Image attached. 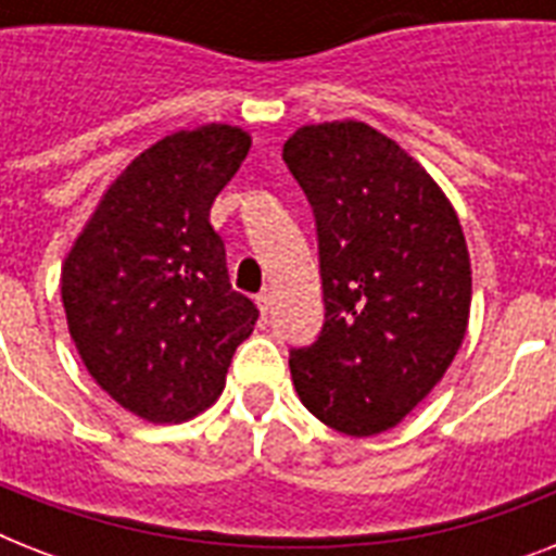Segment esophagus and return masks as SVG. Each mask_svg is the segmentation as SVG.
<instances>
[{
	"label": "esophagus",
	"mask_w": 556,
	"mask_h": 556,
	"mask_svg": "<svg viewBox=\"0 0 556 556\" xmlns=\"http://www.w3.org/2000/svg\"><path fill=\"white\" fill-rule=\"evenodd\" d=\"M270 303H274V300H270V291H262V294H256V305H260L262 314L270 312Z\"/></svg>",
	"instance_id": "obj_1"
}]
</instances>
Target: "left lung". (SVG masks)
<instances>
[{
  "label": "left lung",
  "instance_id": "8db88e82",
  "mask_svg": "<svg viewBox=\"0 0 556 556\" xmlns=\"http://www.w3.org/2000/svg\"><path fill=\"white\" fill-rule=\"evenodd\" d=\"M282 161L312 204L326 308L288 357L296 395L334 430L375 435L430 395L465 340V233L421 164L366 124L303 126Z\"/></svg>",
  "mask_w": 556,
  "mask_h": 556
}]
</instances>
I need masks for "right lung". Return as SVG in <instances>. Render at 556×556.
I'll return each mask as SVG.
<instances>
[{"label":"right lung","mask_w":556,"mask_h":556,"mask_svg":"<svg viewBox=\"0 0 556 556\" xmlns=\"http://www.w3.org/2000/svg\"><path fill=\"white\" fill-rule=\"evenodd\" d=\"M251 138L210 124L167 135L106 190L63 265L68 331L89 375L147 421H185L225 387L260 308L233 291L210 207Z\"/></svg>","instance_id":"obj_1"}]
</instances>
